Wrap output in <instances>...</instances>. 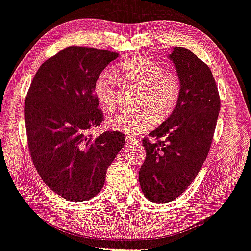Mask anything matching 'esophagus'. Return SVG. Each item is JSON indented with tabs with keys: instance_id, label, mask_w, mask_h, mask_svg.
Wrapping results in <instances>:
<instances>
[{
	"instance_id": "obj_1",
	"label": "esophagus",
	"mask_w": 251,
	"mask_h": 251,
	"mask_svg": "<svg viewBox=\"0 0 251 251\" xmlns=\"http://www.w3.org/2000/svg\"><path fill=\"white\" fill-rule=\"evenodd\" d=\"M126 141L128 142V144H133V142L137 141V138L133 137V136H130V134H126Z\"/></svg>"
}]
</instances>
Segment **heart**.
<instances>
[{
  "instance_id": "b5f03b06",
  "label": "heart",
  "mask_w": 251,
  "mask_h": 251,
  "mask_svg": "<svg viewBox=\"0 0 251 251\" xmlns=\"http://www.w3.org/2000/svg\"><path fill=\"white\" fill-rule=\"evenodd\" d=\"M120 82L128 88H139L137 105L140 112H121L106 121L109 128L130 134H138L152 128L156 120L165 121L178 107L183 84L175 73L149 57L139 55L119 64L117 72L106 68L96 77L93 92L96 101L106 112L117 109L120 98Z\"/></svg>"
}]
</instances>
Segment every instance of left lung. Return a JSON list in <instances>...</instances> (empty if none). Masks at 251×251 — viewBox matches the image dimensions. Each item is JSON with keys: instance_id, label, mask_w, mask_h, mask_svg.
I'll return each mask as SVG.
<instances>
[{"instance_id": "8db88e82", "label": "left lung", "mask_w": 251, "mask_h": 251, "mask_svg": "<svg viewBox=\"0 0 251 251\" xmlns=\"http://www.w3.org/2000/svg\"><path fill=\"white\" fill-rule=\"evenodd\" d=\"M169 58L183 84L178 107L142 140L146 159L139 171L149 201L168 203L190 186L210 151L220 112V96L209 66L191 50L175 47Z\"/></svg>"}]
</instances>
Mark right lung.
I'll use <instances>...</instances> for the list:
<instances>
[{
    "label": "right lung",
    "mask_w": 251,
    "mask_h": 251,
    "mask_svg": "<svg viewBox=\"0 0 251 251\" xmlns=\"http://www.w3.org/2000/svg\"><path fill=\"white\" fill-rule=\"evenodd\" d=\"M119 53L71 46L38 69L25 102V121L32 163L45 184L61 198L87 201L102 190L107 167L125 145L119 131L93 138L101 125L93 85Z\"/></svg>",
    "instance_id": "add662e5"
}]
</instances>
